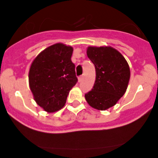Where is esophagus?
I'll return each instance as SVG.
<instances>
[{
  "instance_id": "34e87169",
  "label": "esophagus",
  "mask_w": 158,
  "mask_h": 158,
  "mask_svg": "<svg viewBox=\"0 0 158 158\" xmlns=\"http://www.w3.org/2000/svg\"><path fill=\"white\" fill-rule=\"evenodd\" d=\"M82 79H83V76H79V78H78V80H79V82H82Z\"/></svg>"
}]
</instances>
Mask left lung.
Listing matches in <instances>:
<instances>
[{"label":"left lung","mask_w":158,"mask_h":158,"mask_svg":"<svg viewBox=\"0 0 158 158\" xmlns=\"http://www.w3.org/2000/svg\"><path fill=\"white\" fill-rule=\"evenodd\" d=\"M87 56L95 68L93 88L85 95L91 107L106 110L124 95L130 79V68L125 57L111 47H89Z\"/></svg>","instance_id":"left-lung-1"}]
</instances>
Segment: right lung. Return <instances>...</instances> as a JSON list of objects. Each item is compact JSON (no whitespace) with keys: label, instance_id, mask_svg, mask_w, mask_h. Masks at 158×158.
<instances>
[{"label":"right lung","instance_id":"1","mask_svg":"<svg viewBox=\"0 0 158 158\" xmlns=\"http://www.w3.org/2000/svg\"><path fill=\"white\" fill-rule=\"evenodd\" d=\"M73 51L70 46L53 44L43 50L30 66V89L36 104L47 112L61 109L77 82L71 60Z\"/></svg>","mask_w":158,"mask_h":158}]
</instances>
